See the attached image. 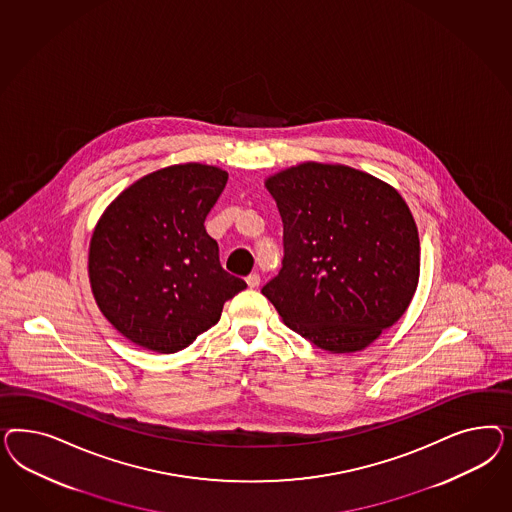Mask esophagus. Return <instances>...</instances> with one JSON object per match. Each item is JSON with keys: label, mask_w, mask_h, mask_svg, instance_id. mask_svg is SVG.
<instances>
[{"label": "esophagus", "mask_w": 512, "mask_h": 512, "mask_svg": "<svg viewBox=\"0 0 512 512\" xmlns=\"http://www.w3.org/2000/svg\"><path fill=\"white\" fill-rule=\"evenodd\" d=\"M246 281H248L249 289H257L261 285V276L257 272H253V274H249Z\"/></svg>", "instance_id": "obj_1"}]
</instances>
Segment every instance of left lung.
Returning a JSON list of instances; mask_svg holds the SVG:
<instances>
[{"mask_svg":"<svg viewBox=\"0 0 512 512\" xmlns=\"http://www.w3.org/2000/svg\"><path fill=\"white\" fill-rule=\"evenodd\" d=\"M283 221V261L263 287L283 323L328 353H355L411 304L419 231L402 195L372 174L300 163L264 182Z\"/></svg>","mask_w":512,"mask_h":512,"instance_id":"obj_1","label":"left lung"}]
</instances>
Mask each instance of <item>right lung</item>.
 <instances>
[{
    "instance_id": "obj_1",
    "label": "right lung",
    "mask_w": 512,
    "mask_h": 512,
    "mask_svg": "<svg viewBox=\"0 0 512 512\" xmlns=\"http://www.w3.org/2000/svg\"><path fill=\"white\" fill-rule=\"evenodd\" d=\"M229 174L172 165L124 189L95 225L88 272L95 302L127 340L155 353L186 349L248 285L219 263L204 219Z\"/></svg>"
}]
</instances>
